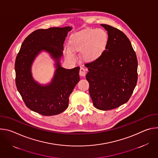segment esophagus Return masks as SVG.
I'll return each instance as SVG.
<instances>
[{
    "label": "esophagus",
    "mask_w": 158,
    "mask_h": 158,
    "mask_svg": "<svg viewBox=\"0 0 158 158\" xmlns=\"http://www.w3.org/2000/svg\"><path fill=\"white\" fill-rule=\"evenodd\" d=\"M79 74L81 76H85L86 74V70L85 69H84V67H81L80 69V71H79Z\"/></svg>",
    "instance_id": "34e87169"
}]
</instances>
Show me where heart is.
<instances>
[{"label": "heart", "mask_w": 158, "mask_h": 158, "mask_svg": "<svg viewBox=\"0 0 158 158\" xmlns=\"http://www.w3.org/2000/svg\"><path fill=\"white\" fill-rule=\"evenodd\" d=\"M107 41L106 32L100 28L85 29L73 34L69 39L70 48L65 49L66 55L74 58L72 50L82 52L84 60L92 62L96 60L104 50Z\"/></svg>", "instance_id": "obj_1"}]
</instances>
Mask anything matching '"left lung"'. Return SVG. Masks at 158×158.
<instances>
[{"label":"left lung","mask_w":158,"mask_h":158,"mask_svg":"<svg viewBox=\"0 0 158 158\" xmlns=\"http://www.w3.org/2000/svg\"><path fill=\"white\" fill-rule=\"evenodd\" d=\"M107 31L106 49L85 64L89 92L96 108L107 110L127 102L138 81V60L127 37L119 29L101 24Z\"/></svg>","instance_id":"obj_1"}]
</instances>
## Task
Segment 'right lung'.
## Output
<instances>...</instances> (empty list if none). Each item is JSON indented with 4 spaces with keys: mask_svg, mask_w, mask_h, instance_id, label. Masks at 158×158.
Returning <instances> with one entry per match:
<instances>
[{
    "mask_svg": "<svg viewBox=\"0 0 158 158\" xmlns=\"http://www.w3.org/2000/svg\"><path fill=\"white\" fill-rule=\"evenodd\" d=\"M72 27L39 29L29 34L22 44L15 62V84L26 106L43 116H53L64 111L69 98L80 80L79 67L66 69L60 65L63 44ZM42 51L55 61L56 70L50 83L40 85L31 74V65Z\"/></svg>",
    "mask_w": 158,
    "mask_h": 158,
    "instance_id": "right-lung-1",
    "label": "right lung"
}]
</instances>
